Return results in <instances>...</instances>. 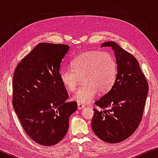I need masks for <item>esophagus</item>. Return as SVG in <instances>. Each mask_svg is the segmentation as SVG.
Segmentation results:
<instances>
[{
    "label": "esophagus",
    "mask_w": 158,
    "mask_h": 158,
    "mask_svg": "<svg viewBox=\"0 0 158 158\" xmlns=\"http://www.w3.org/2000/svg\"><path fill=\"white\" fill-rule=\"evenodd\" d=\"M84 107H85V105H82V104H80V103L77 104V108H78V109H83Z\"/></svg>",
    "instance_id": "34e87169"
}]
</instances>
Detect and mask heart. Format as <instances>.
I'll use <instances>...</instances> for the list:
<instances>
[{"label": "heart", "instance_id": "b5f03b06", "mask_svg": "<svg viewBox=\"0 0 158 158\" xmlns=\"http://www.w3.org/2000/svg\"><path fill=\"white\" fill-rule=\"evenodd\" d=\"M72 68H61L59 77L62 84L73 91L83 77L84 85L77 89L72 99L81 104L90 103L97 93L110 90L116 81L117 64L113 55L107 52L88 51L71 60Z\"/></svg>", "mask_w": 158, "mask_h": 158}]
</instances>
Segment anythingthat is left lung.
I'll use <instances>...</instances> for the list:
<instances>
[{
  "mask_svg": "<svg viewBox=\"0 0 158 158\" xmlns=\"http://www.w3.org/2000/svg\"><path fill=\"white\" fill-rule=\"evenodd\" d=\"M110 47L117 64L116 81L109 91L95 102L91 125L94 133L107 143H118L130 137L142 118L148 84L137 60L114 42L101 45ZM107 108V110L104 108Z\"/></svg>",
  "mask_w": 158,
  "mask_h": 158,
  "instance_id": "left-lung-1",
  "label": "left lung"
}]
</instances>
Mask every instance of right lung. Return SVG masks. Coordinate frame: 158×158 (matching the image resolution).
Returning <instances> with one entry per match:
<instances>
[{"label": "right lung", "instance_id": "add662e5", "mask_svg": "<svg viewBox=\"0 0 158 158\" xmlns=\"http://www.w3.org/2000/svg\"><path fill=\"white\" fill-rule=\"evenodd\" d=\"M66 44L40 43L18 64L13 77L12 105L26 133L36 143L53 146L65 137L76 102L68 94L59 73L69 51Z\"/></svg>", "mask_w": 158, "mask_h": 158}]
</instances>
